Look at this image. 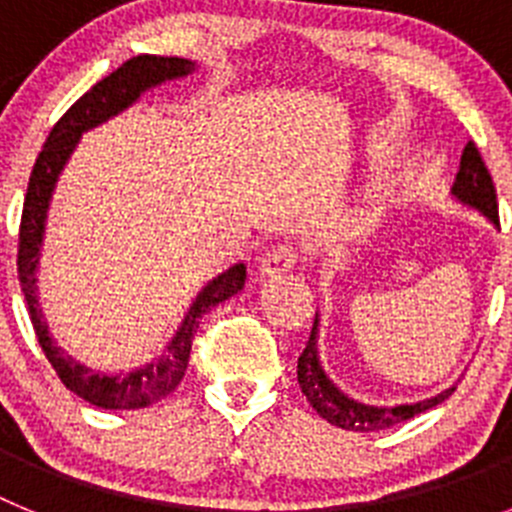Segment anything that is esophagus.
<instances>
[{"label": "esophagus", "mask_w": 512, "mask_h": 512, "mask_svg": "<svg viewBox=\"0 0 512 512\" xmlns=\"http://www.w3.org/2000/svg\"><path fill=\"white\" fill-rule=\"evenodd\" d=\"M297 261V253L292 251L289 246H277L271 248L269 253H266L264 259H261L259 264V274L264 279H274V277H282V274H287L292 266H295Z\"/></svg>", "instance_id": "34e87169"}]
</instances>
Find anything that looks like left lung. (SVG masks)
<instances>
[{
    "label": "left lung",
    "mask_w": 512,
    "mask_h": 512,
    "mask_svg": "<svg viewBox=\"0 0 512 512\" xmlns=\"http://www.w3.org/2000/svg\"><path fill=\"white\" fill-rule=\"evenodd\" d=\"M451 194H454L456 202L482 212L495 228H500L495 184H492L490 171H487L485 161H482L474 143H467V148L461 153V164L459 171H456V182L451 187ZM318 333L320 315H315L310 341H307L305 351L297 359V382H300L302 395L307 397V402L330 425H338V428L359 433L384 431V428H392V425L402 423V420H410L415 415L425 413V410L436 408V405H441L456 390V387H449V390L438 392L433 397H425V400L418 402H405V405H395V408H387V405H366V402L354 400L351 395L338 390L333 379L325 374L323 364H320Z\"/></svg>",
    "instance_id": "obj_1"
}]
</instances>
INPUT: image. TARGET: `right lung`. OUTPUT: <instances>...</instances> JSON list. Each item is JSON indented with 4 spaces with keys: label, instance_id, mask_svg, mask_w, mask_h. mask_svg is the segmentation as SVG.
I'll use <instances>...</instances> for the list:
<instances>
[{
    "label": "right lung",
    "instance_id": "obj_1",
    "mask_svg": "<svg viewBox=\"0 0 512 512\" xmlns=\"http://www.w3.org/2000/svg\"><path fill=\"white\" fill-rule=\"evenodd\" d=\"M197 69V63L189 58L176 56H135L125 61L110 76L97 81L84 97L71 104L66 115L53 125L51 135L45 140L43 151L30 174L27 184L25 207H22L20 223V251H17V274H20V287L25 295L30 320H33L35 336H38L40 348L45 359L51 361L58 379L66 384V390L87 400L89 405H97L104 410H138L148 408L169 392L179 387L189 364V351H192V338L200 328V320L220 302L238 295L246 284V266L233 264L223 274H217L212 282L202 287V292L194 297L184 315L182 325L176 328L174 338L164 348V354L153 359L151 364L133 369V372L120 374H99L89 366L79 364L74 356H69L53 341L48 323L43 318V307L38 297V271L40 264V246H43L45 220H48V207L56 192L58 176L69 164L71 153L79 146L81 135L87 130L97 128L110 117L128 110L130 104L146 94L148 89L164 84V81L184 79Z\"/></svg>",
    "mask_w": 512,
    "mask_h": 512
}]
</instances>
